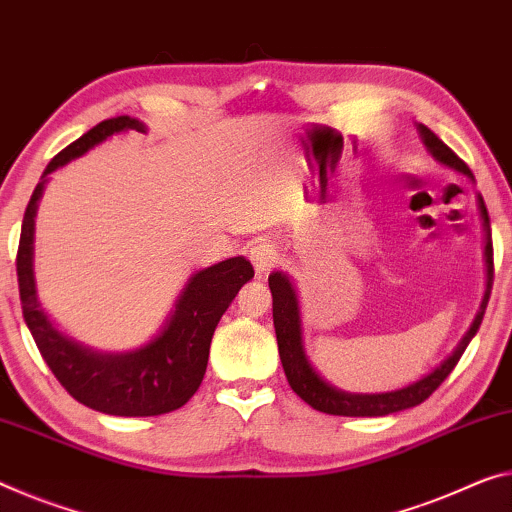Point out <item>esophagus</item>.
Listing matches in <instances>:
<instances>
[{
	"label": "esophagus",
	"mask_w": 512,
	"mask_h": 512,
	"mask_svg": "<svg viewBox=\"0 0 512 512\" xmlns=\"http://www.w3.org/2000/svg\"><path fill=\"white\" fill-rule=\"evenodd\" d=\"M249 261L254 263V270L258 274H263L279 263V249L270 240H261L249 249Z\"/></svg>",
	"instance_id": "34e87169"
}]
</instances>
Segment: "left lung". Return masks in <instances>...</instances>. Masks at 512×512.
<instances>
[{
    "label": "left lung",
    "mask_w": 512,
    "mask_h": 512,
    "mask_svg": "<svg viewBox=\"0 0 512 512\" xmlns=\"http://www.w3.org/2000/svg\"><path fill=\"white\" fill-rule=\"evenodd\" d=\"M423 144L435 157L439 164L458 171V174L474 180V174L465 162L448 148L442 139L426 125H416ZM478 208H481L483 217V229H485V267H487V283H485V295L478 309L474 322H471L465 336L460 338L458 348L448 355L435 371L423 375L421 380L407 384L403 389L396 391H384V393H348L332 387V384L322 380L316 373V368L311 366L309 357H306L304 345H302V320H300V302H297V293L293 281H290L283 272L270 274V290H272V318H274V332H277L279 343V357L283 373L288 377L290 389L300 396L306 405H311L313 410L336 414V416H387L393 412L410 410V407L421 405L423 400L432 396L439 384H442L451 371L458 364L462 352L467 350L471 338L476 336L478 327H481L487 300L492 293V281H494V258H492V233H490V215H487L483 196L478 194Z\"/></svg>",
    "instance_id": "1"
}]
</instances>
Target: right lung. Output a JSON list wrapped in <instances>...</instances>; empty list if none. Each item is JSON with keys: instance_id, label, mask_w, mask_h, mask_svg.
Here are the masks:
<instances>
[{"instance_id": "right-lung-1", "label": "right lung", "mask_w": 512, "mask_h": 512, "mask_svg": "<svg viewBox=\"0 0 512 512\" xmlns=\"http://www.w3.org/2000/svg\"><path fill=\"white\" fill-rule=\"evenodd\" d=\"M125 130L146 132V125L116 116L66 146L52 157L41 183L27 203L18 247V286L22 316L41 350L45 364L77 403L112 416H157L174 412L190 400L206 375L215 327L238 290L254 277L245 256L226 258L194 272L162 332L128 352H98L61 334L41 309L34 281V217L47 176L70 160L91 151L107 137Z\"/></svg>"}]
</instances>
